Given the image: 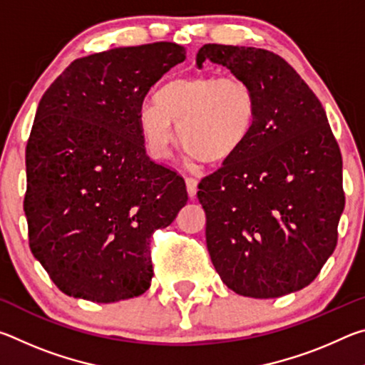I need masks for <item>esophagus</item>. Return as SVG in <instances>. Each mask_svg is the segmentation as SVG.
<instances>
[{
  "label": "esophagus",
  "instance_id": "34e87169",
  "mask_svg": "<svg viewBox=\"0 0 365 365\" xmlns=\"http://www.w3.org/2000/svg\"><path fill=\"white\" fill-rule=\"evenodd\" d=\"M187 190H188V195L193 197L197 191V178L196 177H187Z\"/></svg>",
  "mask_w": 365,
  "mask_h": 365
}]
</instances>
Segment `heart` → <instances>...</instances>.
Listing matches in <instances>:
<instances>
[{
	"instance_id": "b5f03b06",
	"label": "heart",
	"mask_w": 365,
	"mask_h": 365,
	"mask_svg": "<svg viewBox=\"0 0 365 365\" xmlns=\"http://www.w3.org/2000/svg\"><path fill=\"white\" fill-rule=\"evenodd\" d=\"M156 104L138 110V130L148 153L164 159L174 141L191 158L217 165L232 159L251 138L259 119V98L243 80L185 76L160 86Z\"/></svg>"
}]
</instances>
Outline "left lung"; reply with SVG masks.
<instances>
[{"instance_id": "left-lung-1", "label": "left lung", "mask_w": 365, "mask_h": 365, "mask_svg": "<svg viewBox=\"0 0 365 365\" xmlns=\"http://www.w3.org/2000/svg\"><path fill=\"white\" fill-rule=\"evenodd\" d=\"M248 82L259 119L246 145L197 185L206 243L222 282L250 298L307 287L336 248L343 160L322 103L292 66L261 48L197 51Z\"/></svg>"}]
</instances>
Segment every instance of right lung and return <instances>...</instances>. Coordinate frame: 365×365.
<instances>
[{
	"label": "right lung",
	"instance_id": "add662e5",
	"mask_svg": "<svg viewBox=\"0 0 365 365\" xmlns=\"http://www.w3.org/2000/svg\"><path fill=\"white\" fill-rule=\"evenodd\" d=\"M187 49L170 41L76 59L49 85L26 148L29 246L61 292L93 302L143 294L151 237L187 205L185 180L146 154L138 110Z\"/></svg>",
	"mask_w": 365,
	"mask_h": 365
}]
</instances>
